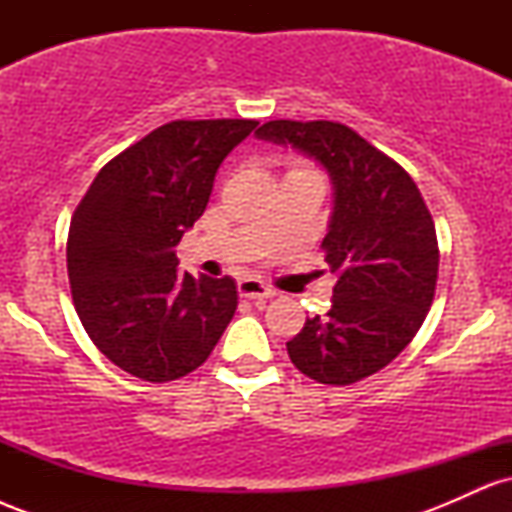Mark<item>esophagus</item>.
I'll return each mask as SVG.
<instances>
[{
  "label": "esophagus",
  "instance_id": "obj_1",
  "mask_svg": "<svg viewBox=\"0 0 512 512\" xmlns=\"http://www.w3.org/2000/svg\"><path fill=\"white\" fill-rule=\"evenodd\" d=\"M238 293H240V298H250V301H267V298L276 296L274 289H269V286H264L255 279L238 281Z\"/></svg>",
  "mask_w": 512,
  "mask_h": 512
}]
</instances>
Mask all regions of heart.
<instances>
[{
    "instance_id": "1",
    "label": "heart",
    "mask_w": 512,
    "mask_h": 512,
    "mask_svg": "<svg viewBox=\"0 0 512 512\" xmlns=\"http://www.w3.org/2000/svg\"><path fill=\"white\" fill-rule=\"evenodd\" d=\"M301 170H310V168H305V166H291L289 173H301Z\"/></svg>"
}]
</instances>
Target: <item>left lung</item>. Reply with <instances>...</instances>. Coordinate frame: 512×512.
<instances>
[{
    "mask_svg": "<svg viewBox=\"0 0 512 512\" xmlns=\"http://www.w3.org/2000/svg\"><path fill=\"white\" fill-rule=\"evenodd\" d=\"M257 137L313 156L330 173L334 211L322 240L332 308L286 342L291 363L322 385L378 373L424 325L438 281L431 211L409 173L342 122L272 120Z\"/></svg>",
    "mask_w": 512,
    "mask_h": 512,
    "instance_id": "1",
    "label": "left lung"
}]
</instances>
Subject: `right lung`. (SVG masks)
Returning a JSON list of instances; mask_svg holds the SVG:
<instances>
[{
	"instance_id": "1",
	"label": "right lung",
	"mask_w": 512,
	"mask_h": 512,
	"mask_svg": "<svg viewBox=\"0 0 512 512\" xmlns=\"http://www.w3.org/2000/svg\"><path fill=\"white\" fill-rule=\"evenodd\" d=\"M255 120H173L108 161L67 238L72 301L115 366L168 383L207 361L238 308L236 281L178 272L175 245L207 209L221 161Z\"/></svg>"
}]
</instances>
